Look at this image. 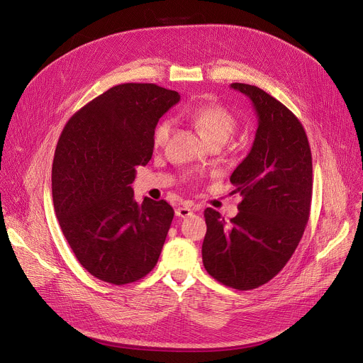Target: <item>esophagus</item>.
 Segmentation results:
<instances>
[{"label":"esophagus","mask_w":363,"mask_h":363,"mask_svg":"<svg viewBox=\"0 0 363 363\" xmlns=\"http://www.w3.org/2000/svg\"><path fill=\"white\" fill-rule=\"evenodd\" d=\"M192 208H188V206H178V208L175 210V216L177 217H181V218H186L189 216H192Z\"/></svg>","instance_id":"34e87169"}]
</instances>
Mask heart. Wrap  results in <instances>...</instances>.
Here are the masks:
<instances>
[{"instance_id": "1", "label": "heart", "mask_w": 363, "mask_h": 363, "mask_svg": "<svg viewBox=\"0 0 363 363\" xmlns=\"http://www.w3.org/2000/svg\"><path fill=\"white\" fill-rule=\"evenodd\" d=\"M184 118L188 119L210 143L227 142L234 133L237 121L234 115L220 105H199L189 108L184 112ZM172 130L171 121L165 119L160 122L153 130V145L160 147L168 142Z\"/></svg>"}]
</instances>
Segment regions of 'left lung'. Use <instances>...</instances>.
<instances>
[{
  "label": "left lung",
  "instance_id": "obj_1",
  "mask_svg": "<svg viewBox=\"0 0 363 363\" xmlns=\"http://www.w3.org/2000/svg\"><path fill=\"white\" fill-rule=\"evenodd\" d=\"M231 89L251 100L258 125L250 153L230 177L242 196L240 213L227 223L213 208L203 211L202 263L220 283L251 290L277 276L301 240L312 201V152L283 103L257 86Z\"/></svg>",
  "mask_w": 363,
  "mask_h": 363
}]
</instances>
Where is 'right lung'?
<instances>
[{
    "label": "right lung",
    "instance_id": "right-lung-1",
    "mask_svg": "<svg viewBox=\"0 0 363 363\" xmlns=\"http://www.w3.org/2000/svg\"><path fill=\"white\" fill-rule=\"evenodd\" d=\"M179 99L153 83L118 84L74 113L60 135L55 211L79 263L101 281L128 284L158 263L174 210L164 199L136 202L130 184L152 158L158 121Z\"/></svg>",
    "mask_w": 363,
    "mask_h": 363
}]
</instances>
